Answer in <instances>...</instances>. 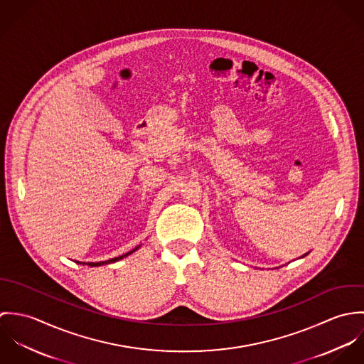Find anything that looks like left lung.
Wrapping results in <instances>:
<instances>
[{
	"instance_id": "1",
	"label": "left lung",
	"mask_w": 364,
	"mask_h": 364,
	"mask_svg": "<svg viewBox=\"0 0 364 364\" xmlns=\"http://www.w3.org/2000/svg\"><path fill=\"white\" fill-rule=\"evenodd\" d=\"M307 255H309V252H307V254H304V255H303V257H300V258H304V257H307Z\"/></svg>"
}]
</instances>
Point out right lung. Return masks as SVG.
I'll list each match as a JSON object with an SVG mask.
<instances>
[{
  "label": "right lung",
  "instance_id": "right-lung-1",
  "mask_svg": "<svg viewBox=\"0 0 364 364\" xmlns=\"http://www.w3.org/2000/svg\"><path fill=\"white\" fill-rule=\"evenodd\" d=\"M141 245H139V247H136L134 250H132L130 252H127V254H124V255H120V257H116V258H112V259L102 260V262H78V260H75L77 263H82V264H88V266H91V267H97V266H104V264H107V263H113V262H117V260L123 259V258H126V257H129V255H132L133 252H136L139 248H140Z\"/></svg>",
  "mask_w": 364,
  "mask_h": 364
}]
</instances>
